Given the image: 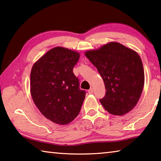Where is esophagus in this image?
Here are the masks:
<instances>
[{
  "label": "esophagus",
  "mask_w": 161,
  "mask_h": 161,
  "mask_svg": "<svg viewBox=\"0 0 161 161\" xmlns=\"http://www.w3.org/2000/svg\"><path fill=\"white\" fill-rule=\"evenodd\" d=\"M88 92H89V94H92V93H93V89H92V88L89 89V90H88Z\"/></svg>",
  "instance_id": "34e87169"
}]
</instances>
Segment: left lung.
<instances>
[{
    "instance_id": "obj_1",
    "label": "left lung",
    "mask_w": 161,
    "mask_h": 161,
    "mask_svg": "<svg viewBox=\"0 0 161 161\" xmlns=\"http://www.w3.org/2000/svg\"><path fill=\"white\" fill-rule=\"evenodd\" d=\"M85 55L97 67L105 85L100 102L113 115L131 111L140 99L144 84V70L140 56L131 49L112 42Z\"/></svg>"
}]
</instances>
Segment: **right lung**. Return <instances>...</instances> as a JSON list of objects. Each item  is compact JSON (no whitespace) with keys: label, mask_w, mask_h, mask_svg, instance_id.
Segmentation results:
<instances>
[{"label":"right lung","mask_w":161,"mask_h":161,"mask_svg":"<svg viewBox=\"0 0 161 161\" xmlns=\"http://www.w3.org/2000/svg\"><path fill=\"white\" fill-rule=\"evenodd\" d=\"M79 59L77 52L57 47L32 66V99L42 115L54 123L69 124L80 111L86 92L80 89V81L73 73Z\"/></svg>","instance_id":"add662e5"}]
</instances>
